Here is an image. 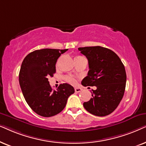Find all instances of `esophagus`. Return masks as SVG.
<instances>
[{
  "label": "esophagus",
  "mask_w": 146,
  "mask_h": 146,
  "mask_svg": "<svg viewBox=\"0 0 146 146\" xmlns=\"http://www.w3.org/2000/svg\"><path fill=\"white\" fill-rule=\"evenodd\" d=\"M82 90V89L81 88H80V87H75V91L76 93H79V92H80V91Z\"/></svg>",
  "instance_id": "obj_1"
}]
</instances>
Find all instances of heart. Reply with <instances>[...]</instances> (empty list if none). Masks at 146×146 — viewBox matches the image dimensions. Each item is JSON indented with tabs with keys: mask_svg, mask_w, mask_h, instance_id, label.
<instances>
[{
	"mask_svg": "<svg viewBox=\"0 0 146 146\" xmlns=\"http://www.w3.org/2000/svg\"><path fill=\"white\" fill-rule=\"evenodd\" d=\"M79 57H77L76 58H79ZM76 58H75V59H76ZM64 79H65V81H67V83H70V84H72V85L76 84V83H77L76 79H75V78H73V77L71 76H66L64 77Z\"/></svg>",
	"mask_w": 146,
	"mask_h": 146,
	"instance_id": "1",
	"label": "heart"
}]
</instances>
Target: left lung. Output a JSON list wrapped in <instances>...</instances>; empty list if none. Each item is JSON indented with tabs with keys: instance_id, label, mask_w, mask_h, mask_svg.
<instances>
[{
	"instance_id": "obj_1",
	"label": "left lung",
	"mask_w": 146,
	"mask_h": 146,
	"mask_svg": "<svg viewBox=\"0 0 146 146\" xmlns=\"http://www.w3.org/2000/svg\"><path fill=\"white\" fill-rule=\"evenodd\" d=\"M88 59L89 70L81 84L96 86L92 98L83 103L87 111L96 116L111 113L119 106L126 84L125 67L119 57L111 50L100 46L79 47Z\"/></svg>"
}]
</instances>
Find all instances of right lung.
Returning <instances> with one entry per match:
<instances>
[{
	"label": "right lung",
	"instance_id": "1",
	"mask_svg": "<svg viewBox=\"0 0 146 146\" xmlns=\"http://www.w3.org/2000/svg\"><path fill=\"white\" fill-rule=\"evenodd\" d=\"M67 49L43 48L27 55L19 72V84L29 107L42 117H51L65 108L67 99L74 93V88L67 83L53 90L48 77L55 73V65L61 54Z\"/></svg>",
	"mask_w": 146,
	"mask_h": 146
}]
</instances>
